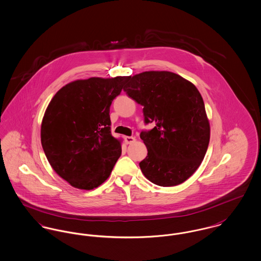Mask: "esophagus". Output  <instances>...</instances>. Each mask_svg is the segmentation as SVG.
Listing matches in <instances>:
<instances>
[{"mask_svg": "<svg viewBox=\"0 0 261 261\" xmlns=\"http://www.w3.org/2000/svg\"><path fill=\"white\" fill-rule=\"evenodd\" d=\"M124 139H125L126 144H132V143H134L136 141L134 137H131V136H126Z\"/></svg>", "mask_w": 261, "mask_h": 261, "instance_id": "obj_1", "label": "esophagus"}]
</instances>
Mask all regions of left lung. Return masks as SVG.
I'll return each instance as SVG.
<instances>
[{
	"label": "left lung",
	"mask_w": 261,
	"mask_h": 261,
	"mask_svg": "<svg viewBox=\"0 0 261 261\" xmlns=\"http://www.w3.org/2000/svg\"><path fill=\"white\" fill-rule=\"evenodd\" d=\"M124 91L141 104L145 123H155L140 138L147 157L139 163L155 185L173 187L188 180L206 153L211 127L198 88L171 71H144L130 76Z\"/></svg>",
	"instance_id": "obj_1"
}]
</instances>
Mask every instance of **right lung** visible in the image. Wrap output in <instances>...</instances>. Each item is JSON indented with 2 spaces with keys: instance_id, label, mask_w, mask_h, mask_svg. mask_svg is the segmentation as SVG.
Returning a JSON list of instances; mask_svg holds the SVG:
<instances>
[{
  "instance_id": "1",
  "label": "right lung",
  "mask_w": 261,
  "mask_h": 261,
  "mask_svg": "<svg viewBox=\"0 0 261 261\" xmlns=\"http://www.w3.org/2000/svg\"><path fill=\"white\" fill-rule=\"evenodd\" d=\"M129 79L71 81L47 105L40 127L42 149L70 186L92 190L110 176L121 156V140L110 131V105Z\"/></svg>"
}]
</instances>
